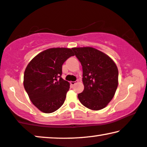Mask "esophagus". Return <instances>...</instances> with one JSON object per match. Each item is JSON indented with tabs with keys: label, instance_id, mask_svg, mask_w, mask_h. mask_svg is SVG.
<instances>
[{
	"label": "esophagus",
	"instance_id": "esophagus-1",
	"mask_svg": "<svg viewBox=\"0 0 147 147\" xmlns=\"http://www.w3.org/2000/svg\"><path fill=\"white\" fill-rule=\"evenodd\" d=\"M70 83H71V85H73H73H74V84H76V81H71V82H70Z\"/></svg>",
	"mask_w": 147,
	"mask_h": 147
}]
</instances>
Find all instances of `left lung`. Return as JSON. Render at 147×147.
I'll use <instances>...</instances> for the list:
<instances>
[{
	"label": "left lung",
	"instance_id": "8db88e82",
	"mask_svg": "<svg viewBox=\"0 0 147 147\" xmlns=\"http://www.w3.org/2000/svg\"><path fill=\"white\" fill-rule=\"evenodd\" d=\"M82 66L84 88L78 98L83 106L92 110L106 108L118 86V69L111 58L92 47L72 48Z\"/></svg>",
	"mask_w": 147,
	"mask_h": 147
}]
</instances>
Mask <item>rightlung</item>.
Here are the masks:
<instances>
[{
  "mask_svg": "<svg viewBox=\"0 0 147 147\" xmlns=\"http://www.w3.org/2000/svg\"><path fill=\"white\" fill-rule=\"evenodd\" d=\"M73 55L70 48H49L39 53L28 64L24 86L30 100L39 110L50 113L63 104L70 84L61 77L62 65Z\"/></svg>",
  "mask_w": 147,
  "mask_h": 147,
  "instance_id": "add662e5",
  "label": "right lung"
}]
</instances>
